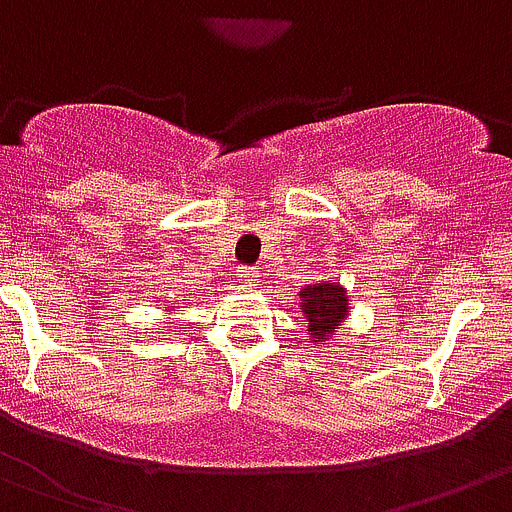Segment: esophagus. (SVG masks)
<instances>
[{
  "label": "esophagus",
  "mask_w": 512,
  "mask_h": 512,
  "mask_svg": "<svg viewBox=\"0 0 512 512\" xmlns=\"http://www.w3.org/2000/svg\"><path fill=\"white\" fill-rule=\"evenodd\" d=\"M236 281L241 286H256V281H259V274H256V269H248V266H238L236 269Z\"/></svg>",
  "instance_id": "1"
}]
</instances>
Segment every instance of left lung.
Here are the masks:
<instances>
[{"label":"left lung","instance_id":"1","mask_svg":"<svg viewBox=\"0 0 512 512\" xmlns=\"http://www.w3.org/2000/svg\"><path fill=\"white\" fill-rule=\"evenodd\" d=\"M299 299L304 319L309 321L306 332L311 334L314 342H324L332 337L349 314V296L339 284L321 281V284L304 286Z\"/></svg>","mask_w":512,"mask_h":512}]
</instances>
